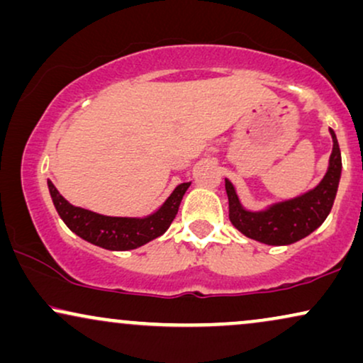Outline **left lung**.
Listing matches in <instances>:
<instances>
[{
    "label": "left lung",
    "instance_id": "8db88e82",
    "mask_svg": "<svg viewBox=\"0 0 363 363\" xmlns=\"http://www.w3.org/2000/svg\"><path fill=\"white\" fill-rule=\"evenodd\" d=\"M333 149L330 155L328 171L322 182L295 199L269 206L264 211H246L240 203L235 186L226 179V194L229 201V219L242 235L264 245L283 246L300 241L316 228L322 226L332 211L338 182L342 174V155L335 132L330 128Z\"/></svg>",
    "mask_w": 363,
    "mask_h": 363
}]
</instances>
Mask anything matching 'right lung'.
<instances>
[{
	"label": "right lung",
	"instance_id": "add662e5",
	"mask_svg": "<svg viewBox=\"0 0 363 363\" xmlns=\"http://www.w3.org/2000/svg\"><path fill=\"white\" fill-rule=\"evenodd\" d=\"M189 186L191 182L179 184L166 203L147 218H112L72 206L48 179L50 196L63 223L82 240L112 251L135 250L164 235L176 218L182 196Z\"/></svg>",
	"mask_w": 363,
	"mask_h": 363
}]
</instances>
